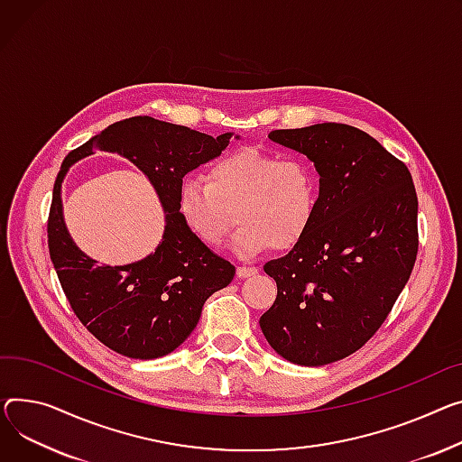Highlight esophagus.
Instances as JSON below:
<instances>
[{
    "mask_svg": "<svg viewBox=\"0 0 462 462\" xmlns=\"http://www.w3.org/2000/svg\"><path fill=\"white\" fill-rule=\"evenodd\" d=\"M258 273V267H247V265H239L236 274L237 279H249V276H254Z\"/></svg>",
    "mask_w": 462,
    "mask_h": 462,
    "instance_id": "34e87169",
    "label": "esophagus"
}]
</instances>
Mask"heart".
<instances>
[{"instance_id":"obj_1","label":"heart","mask_w":462,"mask_h":462,"mask_svg":"<svg viewBox=\"0 0 462 462\" xmlns=\"http://www.w3.org/2000/svg\"><path fill=\"white\" fill-rule=\"evenodd\" d=\"M319 200V176L299 156L241 148L215 160L200 178H186L178 209L193 236L219 249L241 225L232 249L254 258L267 249L288 251L310 232Z\"/></svg>"}]
</instances>
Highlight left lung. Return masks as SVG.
Wrapping results in <instances>:
<instances>
[{"instance_id": "left-lung-1", "label": "left lung", "mask_w": 462, "mask_h": 462, "mask_svg": "<svg viewBox=\"0 0 462 462\" xmlns=\"http://www.w3.org/2000/svg\"><path fill=\"white\" fill-rule=\"evenodd\" d=\"M319 172L306 237L263 271L276 299L260 318L269 346L299 365L358 351L388 318L418 254V197L403 162L372 135L336 122L274 130Z\"/></svg>"}]
</instances>
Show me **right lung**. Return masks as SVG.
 <instances>
[{
	"label": "right lung",
	"mask_w": 462,
	"mask_h": 462,
	"mask_svg": "<svg viewBox=\"0 0 462 462\" xmlns=\"http://www.w3.org/2000/svg\"><path fill=\"white\" fill-rule=\"evenodd\" d=\"M232 135L211 137L152 116H132L72 150L60 165L48 217L50 258L78 319L118 355L150 360L172 353L197 327L206 299L232 282L236 267L200 243L178 209L181 178L217 158ZM97 147L116 151L141 168L166 211L159 249L128 266H100L88 259L62 219L60 183L70 164Z\"/></svg>",
	"instance_id": "add662e5"
}]
</instances>
